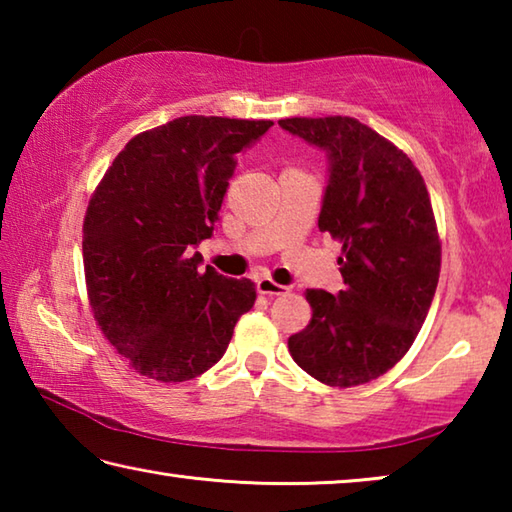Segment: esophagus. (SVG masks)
<instances>
[{"instance_id": "obj_1", "label": "esophagus", "mask_w": 512, "mask_h": 512, "mask_svg": "<svg viewBox=\"0 0 512 512\" xmlns=\"http://www.w3.org/2000/svg\"><path fill=\"white\" fill-rule=\"evenodd\" d=\"M257 291L262 293V296H282V293H287L289 289L282 287V284L273 282L271 277H257Z\"/></svg>"}]
</instances>
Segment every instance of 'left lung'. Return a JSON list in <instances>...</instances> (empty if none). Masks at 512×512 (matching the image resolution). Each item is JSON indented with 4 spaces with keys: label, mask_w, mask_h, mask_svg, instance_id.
<instances>
[{
    "label": "left lung",
    "mask_w": 512,
    "mask_h": 512,
    "mask_svg": "<svg viewBox=\"0 0 512 512\" xmlns=\"http://www.w3.org/2000/svg\"><path fill=\"white\" fill-rule=\"evenodd\" d=\"M277 124L325 151L318 228L343 246V291L307 289L311 320L289 336V352L327 386L366 384L409 352L438 287L440 241L429 192L406 153L359 119Z\"/></svg>",
    "instance_id": "1"
}]
</instances>
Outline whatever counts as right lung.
Masks as SVG:
<instances>
[{"label":"right lung","mask_w":512,"mask_h":512,"mask_svg":"<svg viewBox=\"0 0 512 512\" xmlns=\"http://www.w3.org/2000/svg\"><path fill=\"white\" fill-rule=\"evenodd\" d=\"M273 121L189 115L124 146L83 221L85 284L94 320L140 375L176 384L219 361L255 284L207 266L237 153Z\"/></svg>","instance_id":"obj_1"}]
</instances>
